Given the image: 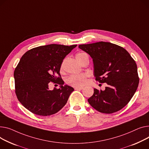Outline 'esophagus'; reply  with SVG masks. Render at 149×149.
Instances as JSON below:
<instances>
[{
  "instance_id": "obj_1",
  "label": "esophagus",
  "mask_w": 149,
  "mask_h": 149,
  "mask_svg": "<svg viewBox=\"0 0 149 149\" xmlns=\"http://www.w3.org/2000/svg\"><path fill=\"white\" fill-rule=\"evenodd\" d=\"M75 90H77V91H80V90H82V89L83 88V87H75Z\"/></svg>"
}]
</instances>
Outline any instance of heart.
Instances as JSON below:
<instances>
[{
    "label": "heart",
    "mask_w": 149,
    "mask_h": 149,
    "mask_svg": "<svg viewBox=\"0 0 149 149\" xmlns=\"http://www.w3.org/2000/svg\"><path fill=\"white\" fill-rule=\"evenodd\" d=\"M87 55L84 53H79L76 55V58L77 61L80 63L83 58ZM61 71H63V64L62 63L60 68ZM88 74H81L80 75H72L69 76L66 80V82L68 84L74 87H81L84 86L87 82Z\"/></svg>",
    "instance_id": "obj_1"
}]
</instances>
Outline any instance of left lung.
<instances>
[{
	"mask_svg": "<svg viewBox=\"0 0 149 149\" xmlns=\"http://www.w3.org/2000/svg\"><path fill=\"white\" fill-rule=\"evenodd\" d=\"M78 47L92 58L95 80L108 85L105 91L94 88L88 103L102 113L120 110L130 101L139 84L133 58L125 48L110 42L101 41Z\"/></svg>",
	"mask_w": 149,
	"mask_h": 149,
	"instance_id": "1",
	"label": "left lung"
}]
</instances>
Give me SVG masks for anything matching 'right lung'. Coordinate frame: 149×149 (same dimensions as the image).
Masks as SVG:
<instances>
[{"label": "right lung", "instance_id": "right-lung-1", "mask_svg": "<svg viewBox=\"0 0 149 149\" xmlns=\"http://www.w3.org/2000/svg\"><path fill=\"white\" fill-rule=\"evenodd\" d=\"M77 46H39L29 49L22 57L14 73L15 94L29 111L47 116L57 113L65 105L74 89L63 86L60 68L64 58ZM51 82L59 84L60 88L49 90Z\"/></svg>", "mask_w": 149, "mask_h": 149}]
</instances>
